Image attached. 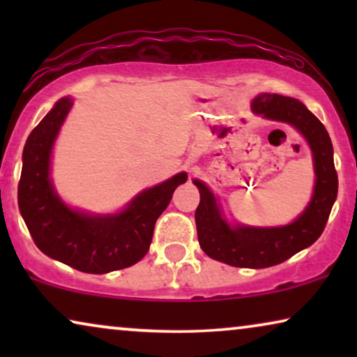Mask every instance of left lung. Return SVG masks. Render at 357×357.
<instances>
[{
    "label": "left lung",
    "instance_id": "1",
    "mask_svg": "<svg viewBox=\"0 0 357 357\" xmlns=\"http://www.w3.org/2000/svg\"><path fill=\"white\" fill-rule=\"evenodd\" d=\"M252 109L265 119L296 126L305 136L317 175L312 202L289 226L231 227L221 218L216 198L206 185L195 180L199 190L195 221L199 247L208 257L237 268H268L286 261L321 236L338 195V174L328 131L302 102L280 94H260L253 99Z\"/></svg>",
    "mask_w": 357,
    "mask_h": 357
}]
</instances>
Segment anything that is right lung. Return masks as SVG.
<instances>
[{
	"instance_id": "1",
	"label": "right lung",
	"mask_w": 357,
	"mask_h": 357,
	"mask_svg": "<svg viewBox=\"0 0 357 357\" xmlns=\"http://www.w3.org/2000/svg\"><path fill=\"white\" fill-rule=\"evenodd\" d=\"M71 99H60L29 135L22 153L17 203L36 245L50 258L77 271L104 275L138 263L149 250L154 224L172 199L174 190L187 182L180 172L139 193L114 216L73 211L56 197L50 182L53 141Z\"/></svg>"
}]
</instances>
